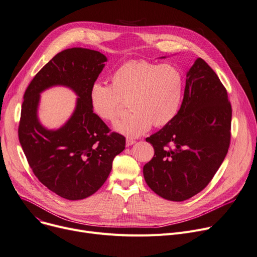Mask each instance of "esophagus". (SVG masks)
Returning a JSON list of instances; mask_svg holds the SVG:
<instances>
[{
  "label": "esophagus",
  "instance_id": "esophagus-1",
  "mask_svg": "<svg viewBox=\"0 0 257 257\" xmlns=\"http://www.w3.org/2000/svg\"><path fill=\"white\" fill-rule=\"evenodd\" d=\"M136 143H137V142H136V140L130 139V138H127V139H126V146H127V147L132 146L133 144H136Z\"/></svg>",
  "mask_w": 257,
  "mask_h": 257
}]
</instances>
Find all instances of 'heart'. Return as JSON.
Masks as SVG:
<instances>
[{
    "label": "heart",
    "instance_id": "b5f03b06",
    "mask_svg": "<svg viewBox=\"0 0 257 257\" xmlns=\"http://www.w3.org/2000/svg\"><path fill=\"white\" fill-rule=\"evenodd\" d=\"M184 91V78L178 67L133 60L119 65L110 76V85L96 82L89 89L93 113L114 121L126 102L132 110L114 125L128 138H139L152 125L165 126L177 115Z\"/></svg>",
    "mask_w": 257,
    "mask_h": 257
}]
</instances>
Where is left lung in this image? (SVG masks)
Masks as SVG:
<instances>
[{"mask_svg": "<svg viewBox=\"0 0 257 257\" xmlns=\"http://www.w3.org/2000/svg\"><path fill=\"white\" fill-rule=\"evenodd\" d=\"M231 115L219 77L198 58L186 74L177 115L146 139L154 148L153 158L143 169L148 186L158 196L177 202L205 188L228 152Z\"/></svg>", "mask_w": 257, "mask_h": 257, "instance_id": "left-lung-1", "label": "left lung"}]
</instances>
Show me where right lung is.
Listing matches in <instances>:
<instances>
[{
  "label": "right lung",
  "instance_id": "right-lung-1",
  "mask_svg": "<svg viewBox=\"0 0 257 257\" xmlns=\"http://www.w3.org/2000/svg\"><path fill=\"white\" fill-rule=\"evenodd\" d=\"M107 57L83 48L54 56L31 81L24 94L19 139L35 176L50 191L66 200H82L107 180L113 158L125 149V138L109 134L93 113L90 86L103 71ZM54 86L72 89L78 97L72 115L58 130L40 123V93Z\"/></svg>",
  "mask_w": 257,
  "mask_h": 257
}]
</instances>
